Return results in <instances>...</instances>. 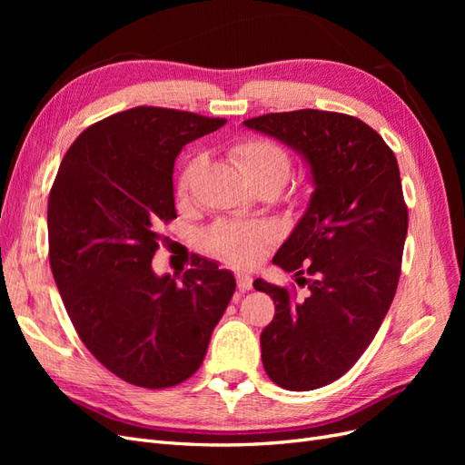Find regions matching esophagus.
<instances>
[{
	"instance_id": "1",
	"label": "esophagus",
	"mask_w": 465,
	"mask_h": 465,
	"mask_svg": "<svg viewBox=\"0 0 465 465\" xmlns=\"http://www.w3.org/2000/svg\"><path fill=\"white\" fill-rule=\"evenodd\" d=\"M252 283H254V279H252L250 275L236 273V285H238V289H241V291H250Z\"/></svg>"
}]
</instances>
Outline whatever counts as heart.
Wrapping results in <instances>:
<instances>
[{
    "instance_id": "b5f03b06",
    "label": "heart",
    "mask_w": 465,
    "mask_h": 465,
    "mask_svg": "<svg viewBox=\"0 0 465 465\" xmlns=\"http://www.w3.org/2000/svg\"><path fill=\"white\" fill-rule=\"evenodd\" d=\"M229 157L254 188L267 186L279 190L287 182L292 168L291 151L265 135L236 137L229 145ZM202 163V157H193L182 166L174 184L178 200L188 198ZM270 241L272 232L263 224L236 221H219L205 232L207 248L234 265L254 263Z\"/></svg>"
}]
</instances>
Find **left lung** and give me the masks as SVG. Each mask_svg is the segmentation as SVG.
Returning a JSON list of instances; mask_svg holds the SVG:
<instances>
[{"label":"left lung","instance_id":"8db88e82","mask_svg":"<svg viewBox=\"0 0 465 465\" xmlns=\"http://www.w3.org/2000/svg\"><path fill=\"white\" fill-rule=\"evenodd\" d=\"M244 124L301 151L316 182L273 258L308 285V297L301 301L294 285L254 281L275 302L260 337L263 369L277 386L308 391L353 367L396 294L407 234L400 168L376 130L341 112H270Z\"/></svg>","mask_w":465,"mask_h":465}]
</instances>
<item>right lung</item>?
Wrapping results in <instances>:
<instances>
[{
  "label": "right lung",
  "instance_id": "obj_1",
  "mask_svg": "<svg viewBox=\"0 0 465 465\" xmlns=\"http://www.w3.org/2000/svg\"><path fill=\"white\" fill-rule=\"evenodd\" d=\"M227 122L135 106L94 122L67 149L48 198V258L69 320L124 382L171 388L202 367L236 281L198 258L180 277L151 260L176 219L180 149Z\"/></svg>",
  "mask_w": 465,
  "mask_h": 465
}]
</instances>
